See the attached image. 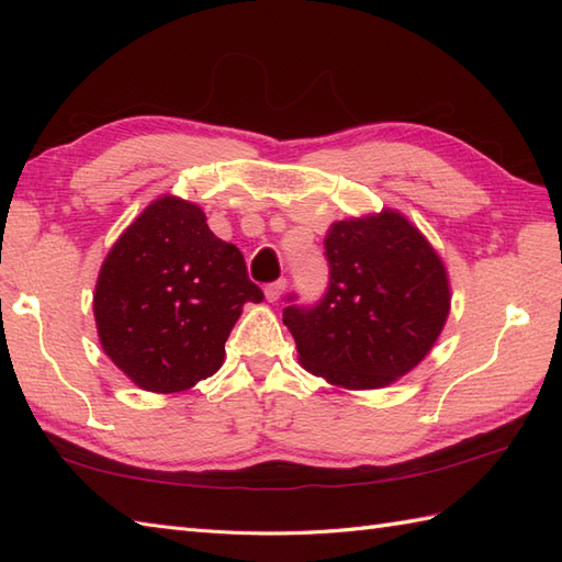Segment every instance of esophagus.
I'll return each instance as SVG.
<instances>
[{
  "instance_id": "obj_1",
  "label": "esophagus",
  "mask_w": 562,
  "mask_h": 562,
  "mask_svg": "<svg viewBox=\"0 0 562 562\" xmlns=\"http://www.w3.org/2000/svg\"><path fill=\"white\" fill-rule=\"evenodd\" d=\"M284 288H288V280H274L270 284H266V300L268 302H278L280 296H282V292H284Z\"/></svg>"
}]
</instances>
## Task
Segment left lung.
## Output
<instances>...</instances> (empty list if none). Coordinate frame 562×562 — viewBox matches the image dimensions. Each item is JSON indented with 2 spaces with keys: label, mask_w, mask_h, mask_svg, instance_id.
Instances as JSON below:
<instances>
[{
  "label": "left lung",
  "mask_w": 562,
  "mask_h": 562,
  "mask_svg": "<svg viewBox=\"0 0 562 562\" xmlns=\"http://www.w3.org/2000/svg\"><path fill=\"white\" fill-rule=\"evenodd\" d=\"M324 246L328 288L314 304L284 296V326L312 374L345 389L386 386L423 360L445 326V266L391 210L336 222Z\"/></svg>",
  "instance_id": "8db88e82"
}]
</instances>
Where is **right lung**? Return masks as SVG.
<instances>
[{"mask_svg": "<svg viewBox=\"0 0 562 562\" xmlns=\"http://www.w3.org/2000/svg\"><path fill=\"white\" fill-rule=\"evenodd\" d=\"M260 300L241 250L193 202L161 198L111 248L93 316L105 355L137 386L173 393L217 372L241 306Z\"/></svg>", "mask_w": 562, "mask_h": 562, "instance_id": "right-lung-1", "label": "right lung"}]
</instances>
